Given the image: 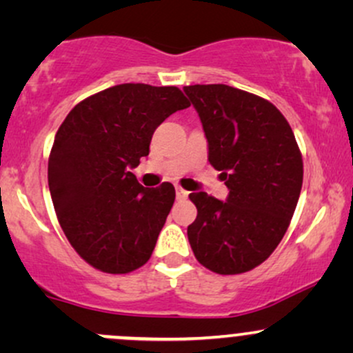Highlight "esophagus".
<instances>
[{
  "mask_svg": "<svg viewBox=\"0 0 353 353\" xmlns=\"http://www.w3.org/2000/svg\"><path fill=\"white\" fill-rule=\"evenodd\" d=\"M188 196H189L188 190H184L182 188H179V185H177V188H176V197H177V199H179V201L188 199Z\"/></svg>",
  "mask_w": 353,
  "mask_h": 353,
  "instance_id": "esophagus-1",
  "label": "esophagus"
}]
</instances>
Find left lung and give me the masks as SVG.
I'll use <instances>...</instances> for the list:
<instances>
[{"instance_id": "8db88e82", "label": "left lung", "mask_w": 353, "mask_h": 353, "mask_svg": "<svg viewBox=\"0 0 353 353\" xmlns=\"http://www.w3.org/2000/svg\"><path fill=\"white\" fill-rule=\"evenodd\" d=\"M184 92L201 117L209 163L229 189L225 201L189 194L197 208L189 244L212 272H247L274 252L297 208L303 179L297 141L267 99L225 84H194Z\"/></svg>"}]
</instances>
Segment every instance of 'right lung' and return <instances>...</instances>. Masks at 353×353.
<instances>
[{
	"instance_id": "1",
	"label": "right lung",
	"mask_w": 353,
	"mask_h": 353,
	"mask_svg": "<svg viewBox=\"0 0 353 353\" xmlns=\"http://www.w3.org/2000/svg\"><path fill=\"white\" fill-rule=\"evenodd\" d=\"M189 106L176 86L117 84L81 101L59 125L48 184L61 229L88 264L128 274L149 261L176 190L171 182L144 188L131 169L157 125Z\"/></svg>"
}]
</instances>
